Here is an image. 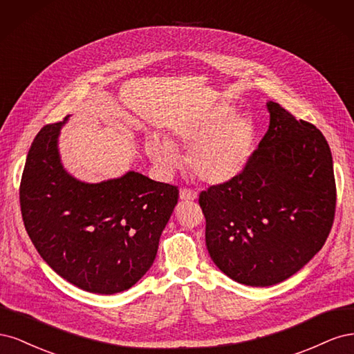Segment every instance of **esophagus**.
<instances>
[{
  "instance_id": "esophagus-1",
  "label": "esophagus",
  "mask_w": 354,
  "mask_h": 354,
  "mask_svg": "<svg viewBox=\"0 0 354 354\" xmlns=\"http://www.w3.org/2000/svg\"><path fill=\"white\" fill-rule=\"evenodd\" d=\"M198 198V194L195 190H190V189H186L183 187L180 190V199L181 201H186V202H190V201H195Z\"/></svg>"
}]
</instances>
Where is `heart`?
<instances>
[{"instance_id":"b5f03b06","label":"heart","mask_w":354,"mask_h":354,"mask_svg":"<svg viewBox=\"0 0 354 354\" xmlns=\"http://www.w3.org/2000/svg\"><path fill=\"white\" fill-rule=\"evenodd\" d=\"M229 103H220L203 115L169 128L168 142L151 136L146 152L164 173L178 165L174 147L189 146L187 165L199 180L220 185L236 177L254 151L255 127L245 115L233 113Z\"/></svg>"}]
</instances>
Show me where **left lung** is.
<instances>
[{"label": "left lung", "instance_id": "1", "mask_svg": "<svg viewBox=\"0 0 354 354\" xmlns=\"http://www.w3.org/2000/svg\"><path fill=\"white\" fill-rule=\"evenodd\" d=\"M269 130L248 164L199 194L212 261L230 279L276 285L313 259L335 217L330 149L317 128L269 102Z\"/></svg>", "mask_w": 354, "mask_h": 354}]
</instances>
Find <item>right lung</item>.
<instances>
[{
	"instance_id": "add662e5",
	"label": "right lung",
	"mask_w": 354,
	"mask_h": 354,
	"mask_svg": "<svg viewBox=\"0 0 354 354\" xmlns=\"http://www.w3.org/2000/svg\"><path fill=\"white\" fill-rule=\"evenodd\" d=\"M62 122L41 128L20 180V209L37 251L63 279L94 294L131 288L151 269L178 187L130 171L97 185L63 169Z\"/></svg>"
}]
</instances>
